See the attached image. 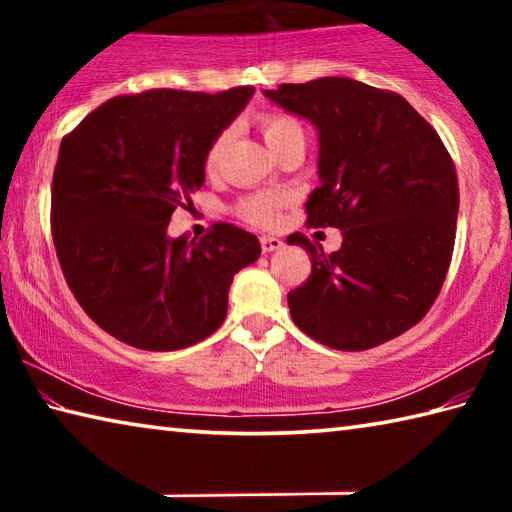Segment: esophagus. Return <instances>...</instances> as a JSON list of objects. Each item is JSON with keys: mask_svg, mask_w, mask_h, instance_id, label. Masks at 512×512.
I'll use <instances>...</instances> for the list:
<instances>
[{"mask_svg": "<svg viewBox=\"0 0 512 512\" xmlns=\"http://www.w3.org/2000/svg\"><path fill=\"white\" fill-rule=\"evenodd\" d=\"M259 244H262V253H275V250H280L284 244H282V239H277V237H262L259 239Z\"/></svg>", "mask_w": 512, "mask_h": 512, "instance_id": "esophagus-1", "label": "esophagus"}]
</instances>
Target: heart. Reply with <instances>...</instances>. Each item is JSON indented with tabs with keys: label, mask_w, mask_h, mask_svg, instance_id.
<instances>
[{
	"label": "heart",
	"mask_w": 512,
	"mask_h": 512,
	"mask_svg": "<svg viewBox=\"0 0 512 512\" xmlns=\"http://www.w3.org/2000/svg\"><path fill=\"white\" fill-rule=\"evenodd\" d=\"M298 121H293L289 117H277V115H271V117H264L262 119V133H264V140L268 144V149L280 140V137H284L291 131H296ZM225 142H228V135H219L216 140L212 142L210 151H207V158H205V167L207 169H214L216 162L221 160L223 155V149H225ZM280 196L275 194H257V196H250L246 198V201H241L239 205V212L241 216H246L248 221H255V223H271L275 219V212L277 207H280Z\"/></svg>",
	"instance_id": "obj_1"
}]
</instances>
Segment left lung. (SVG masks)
<instances>
[{
	"label": "left lung",
	"instance_id": "left-lung-1",
	"mask_svg": "<svg viewBox=\"0 0 512 512\" xmlns=\"http://www.w3.org/2000/svg\"><path fill=\"white\" fill-rule=\"evenodd\" d=\"M264 97L318 133V180L305 210L339 228L332 255L300 232L309 280L289 293L291 318L334 350H368L411 329L452 262L458 180L438 133L406 99L361 81L284 83Z\"/></svg>",
	"mask_w": 512,
	"mask_h": 512
}]
</instances>
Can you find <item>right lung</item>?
Segmentation results:
<instances>
[{
    "mask_svg": "<svg viewBox=\"0 0 512 512\" xmlns=\"http://www.w3.org/2000/svg\"><path fill=\"white\" fill-rule=\"evenodd\" d=\"M255 88L149 90L115 97L60 142L51 235L85 314L121 343L183 350L221 327L259 239L216 223L201 241L169 237L176 207L205 183V158Z\"/></svg>",
    "mask_w": 512,
    "mask_h": 512,
    "instance_id": "1",
    "label": "right lung"
}]
</instances>
